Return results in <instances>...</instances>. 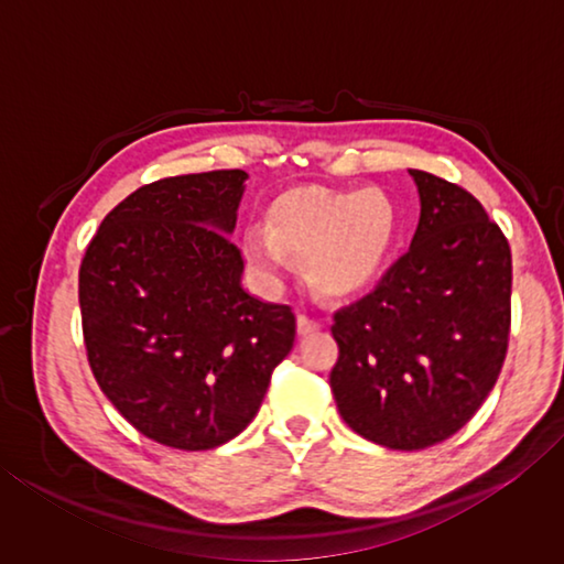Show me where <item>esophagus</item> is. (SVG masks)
<instances>
[{"mask_svg":"<svg viewBox=\"0 0 564 564\" xmlns=\"http://www.w3.org/2000/svg\"><path fill=\"white\" fill-rule=\"evenodd\" d=\"M295 323H299V333H301V336H308V333H316V330L323 328L321 318L311 316V313H303V311H299V316H295Z\"/></svg>","mask_w":564,"mask_h":564,"instance_id":"esophagus-1","label":"esophagus"}]
</instances>
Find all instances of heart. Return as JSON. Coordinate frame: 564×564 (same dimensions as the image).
<instances>
[{
	"mask_svg": "<svg viewBox=\"0 0 564 564\" xmlns=\"http://www.w3.org/2000/svg\"><path fill=\"white\" fill-rule=\"evenodd\" d=\"M400 226L398 204L380 188H295L275 198L263 228L243 234L256 273L275 281L305 259V275L323 295L343 299L383 271Z\"/></svg>",
	"mask_w": 564,
	"mask_h": 564,
	"instance_id": "b5f03b06",
	"label": "heart"
}]
</instances>
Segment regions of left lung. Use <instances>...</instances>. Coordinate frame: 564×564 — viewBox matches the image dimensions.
I'll list each match as a JSON object with an SVG mask.
<instances>
[{
    "label": "left lung",
    "instance_id": "8db88e82",
    "mask_svg": "<svg viewBox=\"0 0 564 564\" xmlns=\"http://www.w3.org/2000/svg\"><path fill=\"white\" fill-rule=\"evenodd\" d=\"M410 176L420 191L410 251L330 326L343 420L393 451L460 431L498 383L510 340L508 238L470 191L427 171Z\"/></svg>",
    "mask_w": 564,
    "mask_h": 564
}]
</instances>
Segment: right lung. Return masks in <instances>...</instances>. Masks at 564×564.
<instances>
[{"label":"right lung","instance_id":"obj_1","mask_svg":"<svg viewBox=\"0 0 564 564\" xmlns=\"http://www.w3.org/2000/svg\"><path fill=\"white\" fill-rule=\"evenodd\" d=\"M241 169L159 178L104 218L79 269L82 333L111 405L149 441L212 451L259 413L291 305L241 289Z\"/></svg>","mask_w":564,"mask_h":564}]
</instances>
